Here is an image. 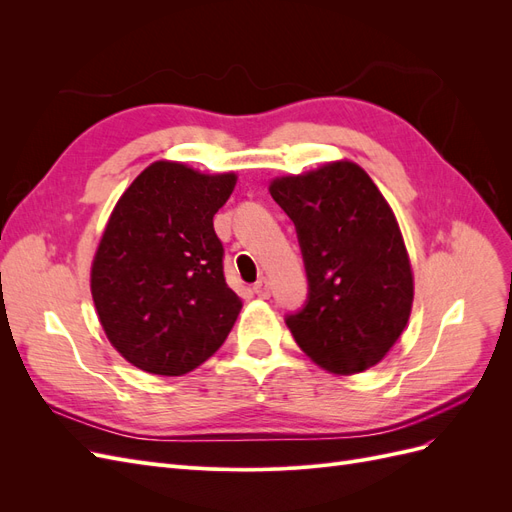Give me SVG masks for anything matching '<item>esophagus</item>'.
<instances>
[{
  "label": "esophagus",
  "mask_w": 512,
  "mask_h": 512,
  "mask_svg": "<svg viewBox=\"0 0 512 512\" xmlns=\"http://www.w3.org/2000/svg\"><path fill=\"white\" fill-rule=\"evenodd\" d=\"M254 294H258V297H262V299H267L269 294H271V286H269V282L265 280V277H260V280L254 284Z\"/></svg>",
  "instance_id": "1"
}]
</instances>
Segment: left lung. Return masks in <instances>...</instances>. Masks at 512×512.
<instances>
[{
    "label": "left lung",
    "mask_w": 512,
    "mask_h": 512,
    "mask_svg": "<svg viewBox=\"0 0 512 512\" xmlns=\"http://www.w3.org/2000/svg\"><path fill=\"white\" fill-rule=\"evenodd\" d=\"M271 196L297 228L307 299L286 316L297 344L324 369L356 374L404 333L412 269L395 215L354 162L275 179Z\"/></svg>",
    "instance_id": "8db88e82"
}]
</instances>
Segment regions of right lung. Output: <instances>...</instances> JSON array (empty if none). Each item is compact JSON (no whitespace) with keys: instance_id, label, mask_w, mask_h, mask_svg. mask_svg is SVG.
I'll return each mask as SVG.
<instances>
[{"instance_id":"1","label":"right lung","mask_w":512,"mask_h":512,"mask_svg":"<svg viewBox=\"0 0 512 512\" xmlns=\"http://www.w3.org/2000/svg\"><path fill=\"white\" fill-rule=\"evenodd\" d=\"M237 177L153 162L115 205L91 267L102 329L121 356L183 376L228 337L241 301L226 284L213 215Z\"/></svg>"}]
</instances>
